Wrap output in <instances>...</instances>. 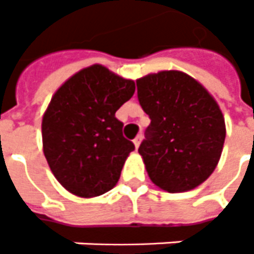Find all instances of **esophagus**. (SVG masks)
Here are the masks:
<instances>
[{"mask_svg": "<svg viewBox=\"0 0 254 254\" xmlns=\"http://www.w3.org/2000/svg\"><path fill=\"white\" fill-rule=\"evenodd\" d=\"M141 141H142V135H138L134 139V145H135V149H138L139 147V145H141Z\"/></svg>", "mask_w": 254, "mask_h": 254, "instance_id": "1", "label": "esophagus"}]
</instances>
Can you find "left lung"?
<instances>
[{"label": "left lung", "mask_w": 254, "mask_h": 254, "mask_svg": "<svg viewBox=\"0 0 254 254\" xmlns=\"http://www.w3.org/2000/svg\"><path fill=\"white\" fill-rule=\"evenodd\" d=\"M138 100L149 115L138 152L150 181L168 193L204 183L216 168L226 123L216 100L182 71H160L136 79Z\"/></svg>", "instance_id": "left-lung-1"}]
</instances>
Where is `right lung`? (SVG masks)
Segmentation results:
<instances>
[{"label": "right lung", "instance_id": "1", "mask_svg": "<svg viewBox=\"0 0 254 254\" xmlns=\"http://www.w3.org/2000/svg\"><path fill=\"white\" fill-rule=\"evenodd\" d=\"M135 91L131 79L94 64L57 89L42 118V145L50 171L73 195L93 198L118 183L135 146L115 113Z\"/></svg>", "mask_w": 254, "mask_h": 254}]
</instances>
